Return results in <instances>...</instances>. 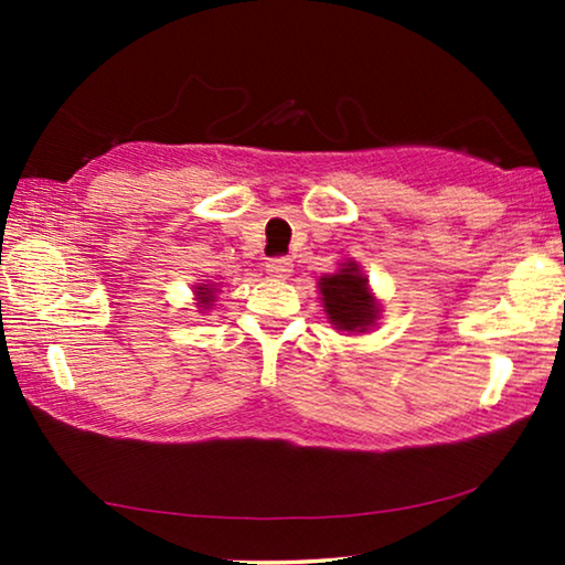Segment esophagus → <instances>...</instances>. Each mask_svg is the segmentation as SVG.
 <instances>
[{
	"mask_svg": "<svg viewBox=\"0 0 565 565\" xmlns=\"http://www.w3.org/2000/svg\"><path fill=\"white\" fill-rule=\"evenodd\" d=\"M267 275L275 277V280H288L292 273V262L288 257H275L267 262Z\"/></svg>",
	"mask_w": 565,
	"mask_h": 565,
	"instance_id": "34e87169",
	"label": "esophagus"
}]
</instances>
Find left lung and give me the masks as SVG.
<instances>
[{
	"mask_svg": "<svg viewBox=\"0 0 565 565\" xmlns=\"http://www.w3.org/2000/svg\"><path fill=\"white\" fill-rule=\"evenodd\" d=\"M319 292L323 311L339 331H367L381 313L367 288V277L354 262H344L334 275H323Z\"/></svg>",
	"mask_w": 565,
	"mask_h": 565,
	"instance_id": "1",
	"label": "left lung"
}]
</instances>
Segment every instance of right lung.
Instances as JSON below:
<instances>
[{
	"instance_id": "add662e5",
	"label": "right lung",
	"mask_w": 565,
	"mask_h": 565,
	"mask_svg": "<svg viewBox=\"0 0 565 565\" xmlns=\"http://www.w3.org/2000/svg\"><path fill=\"white\" fill-rule=\"evenodd\" d=\"M195 296H198L200 308H211V306H213V298H215V288H211V285L200 282L198 288H195Z\"/></svg>"
}]
</instances>
